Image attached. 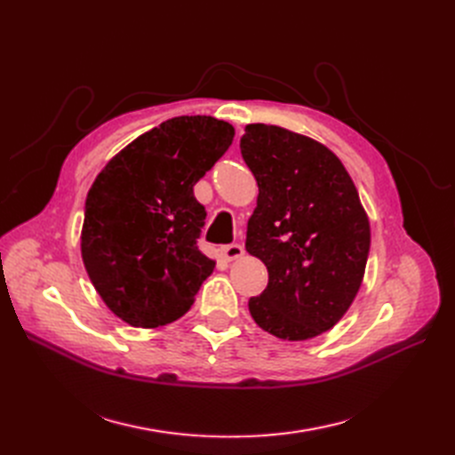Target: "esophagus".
<instances>
[{
    "label": "esophagus",
    "mask_w": 455,
    "mask_h": 455,
    "mask_svg": "<svg viewBox=\"0 0 455 455\" xmlns=\"http://www.w3.org/2000/svg\"><path fill=\"white\" fill-rule=\"evenodd\" d=\"M244 254V249L241 244H237V243H233V244H226V246H222V256L226 258V259H237V258H241Z\"/></svg>",
    "instance_id": "obj_1"
}]
</instances>
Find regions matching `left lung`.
<instances>
[{
	"mask_svg": "<svg viewBox=\"0 0 455 455\" xmlns=\"http://www.w3.org/2000/svg\"><path fill=\"white\" fill-rule=\"evenodd\" d=\"M241 156L259 191L244 246L269 273L249 299L252 319L281 339L319 336L363 284L370 224L359 191L326 146L277 125H246Z\"/></svg>",
	"mask_w": 455,
	"mask_h": 455,
	"instance_id": "obj_1",
	"label": "left lung"
}]
</instances>
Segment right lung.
<instances>
[{
	"mask_svg": "<svg viewBox=\"0 0 455 455\" xmlns=\"http://www.w3.org/2000/svg\"><path fill=\"white\" fill-rule=\"evenodd\" d=\"M233 136L211 116L172 117L123 148L92 182L81 256L104 304L131 326L180 319L212 273L214 259L197 246L206 212L194 186Z\"/></svg>",
	"mask_w": 455,
	"mask_h": 455,
	"instance_id": "right-lung-1",
	"label": "right lung"
}]
</instances>
